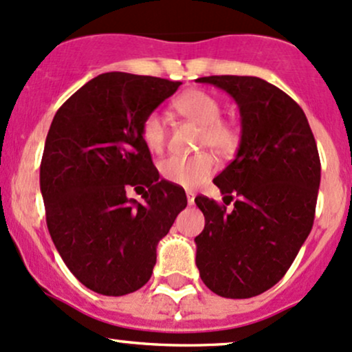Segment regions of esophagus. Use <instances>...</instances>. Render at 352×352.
I'll return each instance as SVG.
<instances>
[{
	"label": "esophagus",
	"mask_w": 352,
	"mask_h": 352,
	"mask_svg": "<svg viewBox=\"0 0 352 352\" xmlns=\"http://www.w3.org/2000/svg\"><path fill=\"white\" fill-rule=\"evenodd\" d=\"M187 201H188V205H193V201H195V192L187 190Z\"/></svg>",
	"instance_id": "1"
}]
</instances>
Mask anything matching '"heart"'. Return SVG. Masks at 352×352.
<instances>
[{
	"label": "heart",
	"instance_id": "obj_1",
	"mask_svg": "<svg viewBox=\"0 0 352 352\" xmlns=\"http://www.w3.org/2000/svg\"><path fill=\"white\" fill-rule=\"evenodd\" d=\"M173 111L182 117L200 125L199 147L212 148L220 155L235 152L238 129L233 122L221 119V104L215 96L200 89H190L173 100ZM167 125L159 112H148L140 124V137L151 152L160 153L167 144ZM160 175L168 184L184 188L199 187L217 170V160L212 153L200 152L195 155H172L164 159L159 165Z\"/></svg>",
	"mask_w": 352,
	"mask_h": 352
}]
</instances>
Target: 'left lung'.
I'll list each match as a JSON object with an SVG mask.
<instances>
[{
    "mask_svg": "<svg viewBox=\"0 0 352 352\" xmlns=\"http://www.w3.org/2000/svg\"><path fill=\"white\" fill-rule=\"evenodd\" d=\"M197 80L227 91L241 116L236 157L213 180L225 200L236 197L233 210L195 199L205 217L197 268L218 296L243 300L276 285L308 238L321 162L305 112L281 89L253 76Z\"/></svg>",
    "mask_w": 352,
    "mask_h": 352,
    "instance_id": "1",
    "label": "left lung"
}]
</instances>
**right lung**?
<instances>
[{
    "label": "right lung",
    "mask_w": 352,
    "mask_h": 352,
    "mask_svg": "<svg viewBox=\"0 0 352 352\" xmlns=\"http://www.w3.org/2000/svg\"><path fill=\"white\" fill-rule=\"evenodd\" d=\"M182 82L106 72L59 111L44 144L39 185L46 223L71 273L106 296L134 293L151 280L157 243L187 197L159 180L140 124ZM143 190L144 204L126 197Z\"/></svg>",
    "instance_id": "right-lung-1"
}]
</instances>
